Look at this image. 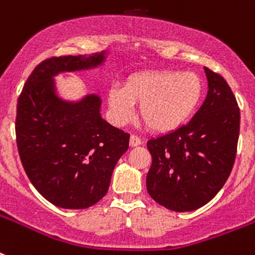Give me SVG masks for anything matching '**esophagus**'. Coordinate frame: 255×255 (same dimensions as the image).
<instances>
[{
    "label": "esophagus",
    "instance_id": "esophagus-1",
    "mask_svg": "<svg viewBox=\"0 0 255 255\" xmlns=\"http://www.w3.org/2000/svg\"><path fill=\"white\" fill-rule=\"evenodd\" d=\"M141 143H143V141H141V139H140L139 136L131 135V137H129V145H131V147H137V145H140Z\"/></svg>",
    "mask_w": 255,
    "mask_h": 255
}]
</instances>
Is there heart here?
<instances>
[{"label": "heart", "mask_w": 255, "mask_h": 255, "mask_svg": "<svg viewBox=\"0 0 255 255\" xmlns=\"http://www.w3.org/2000/svg\"><path fill=\"white\" fill-rule=\"evenodd\" d=\"M204 92L202 79L194 73L152 71L128 78L124 87L108 90V107L116 123L132 118L133 104H140L139 115L148 129L172 131L189 118Z\"/></svg>", "instance_id": "heart-1"}]
</instances>
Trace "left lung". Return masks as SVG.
I'll return each mask as SVG.
<instances>
[{
    "label": "left lung",
    "instance_id": "8db88e82",
    "mask_svg": "<svg viewBox=\"0 0 255 255\" xmlns=\"http://www.w3.org/2000/svg\"><path fill=\"white\" fill-rule=\"evenodd\" d=\"M208 95L190 122L148 140L152 165L147 190L174 212L201 208L220 192L233 169L240 136V108L226 81L205 67Z\"/></svg>",
    "mask_w": 255,
    "mask_h": 255
}]
</instances>
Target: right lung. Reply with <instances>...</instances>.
Instances as JSON below:
<instances>
[{
    "mask_svg": "<svg viewBox=\"0 0 255 255\" xmlns=\"http://www.w3.org/2000/svg\"><path fill=\"white\" fill-rule=\"evenodd\" d=\"M106 51L51 57L33 70L18 98L15 136L27 177L59 208L86 209L106 196L129 133L100 116L98 95L67 102L57 95L54 77L98 67Z\"/></svg>",
    "mask_w": 255,
    "mask_h": 255,
    "instance_id": "add662e5",
    "label": "right lung"
}]
</instances>
